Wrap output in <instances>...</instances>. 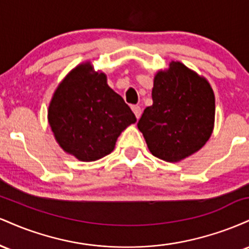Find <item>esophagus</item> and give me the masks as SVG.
<instances>
[{
	"label": "esophagus",
	"mask_w": 249,
	"mask_h": 249,
	"mask_svg": "<svg viewBox=\"0 0 249 249\" xmlns=\"http://www.w3.org/2000/svg\"><path fill=\"white\" fill-rule=\"evenodd\" d=\"M131 108H132L134 116L137 117V119L141 118V116H142V108H141V107H137V105H134V107H132Z\"/></svg>",
	"instance_id": "1"
}]
</instances>
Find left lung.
<instances>
[{
    "label": "left lung",
    "instance_id": "left-lung-1",
    "mask_svg": "<svg viewBox=\"0 0 249 249\" xmlns=\"http://www.w3.org/2000/svg\"><path fill=\"white\" fill-rule=\"evenodd\" d=\"M152 101L137 125L154 157L181 161L211 138L215 97L204 76L181 62H170L167 69L154 75Z\"/></svg>",
    "mask_w": 249,
    "mask_h": 249
}]
</instances>
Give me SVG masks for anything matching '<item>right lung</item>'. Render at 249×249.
<instances>
[{"mask_svg":"<svg viewBox=\"0 0 249 249\" xmlns=\"http://www.w3.org/2000/svg\"><path fill=\"white\" fill-rule=\"evenodd\" d=\"M48 122L57 144L81 161H95L115 148L121 133L137 122L124 99L91 62L77 65L56 88Z\"/></svg>","mask_w":249,"mask_h":249,"instance_id":"1","label":"right lung"}]
</instances>
